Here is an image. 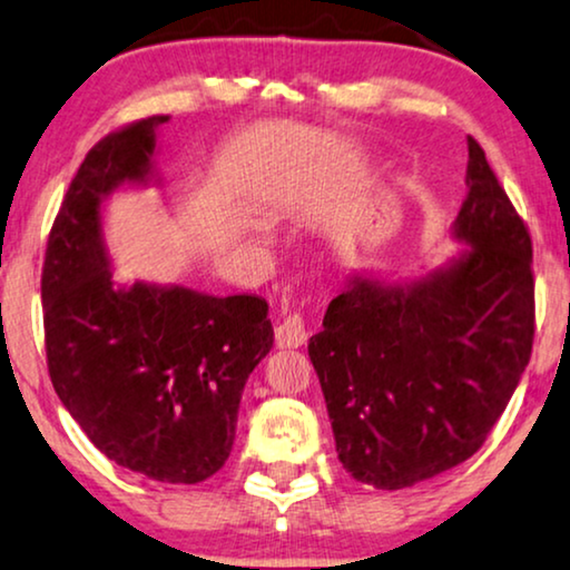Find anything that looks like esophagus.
Returning <instances> with one entry per match:
<instances>
[{
  "label": "esophagus",
  "instance_id": "34e87169",
  "mask_svg": "<svg viewBox=\"0 0 570 570\" xmlns=\"http://www.w3.org/2000/svg\"><path fill=\"white\" fill-rule=\"evenodd\" d=\"M306 337H308V330L306 324H303L301 314L285 316L275 330V340L279 348H301V345L306 343Z\"/></svg>",
  "mask_w": 570,
  "mask_h": 570
}]
</instances>
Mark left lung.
Returning <instances> with one entry per match:
<instances>
[{"instance_id":"8db88e82","label":"left lung","mask_w":570,"mask_h":570,"mask_svg":"<svg viewBox=\"0 0 570 570\" xmlns=\"http://www.w3.org/2000/svg\"><path fill=\"white\" fill-rule=\"evenodd\" d=\"M455 256L426 275H351L308 340L337 458L358 482L403 490L482 448L531 356V238L469 136Z\"/></svg>"}]
</instances>
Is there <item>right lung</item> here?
<instances>
[{"label":"right lung","mask_w":570,"mask_h":570,"mask_svg":"<svg viewBox=\"0 0 570 570\" xmlns=\"http://www.w3.org/2000/svg\"><path fill=\"white\" fill-rule=\"evenodd\" d=\"M167 115L109 132L86 154L51 225L41 275L49 376L86 438L122 469L198 484L233 450L240 395L275 343L258 295L186 285H117L105 204L161 183Z\"/></svg>","instance_id":"add662e5"}]
</instances>
